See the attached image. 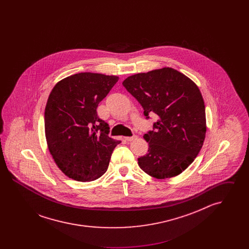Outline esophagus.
Returning <instances> with one entry per match:
<instances>
[{
    "mask_svg": "<svg viewBox=\"0 0 249 249\" xmlns=\"http://www.w3.org/2000/svg\"><path fill=\"white\" fill-rule=\"evenodd\" d=\"M136 138H137V136H136V135H132V136H130V137H126L125 139H126L127 141L130 142V141H133V140H135Z\"/></svg>",
    "mask_w": 249,
    "mask_h": 249,
    "instance_id": "esophagus-1",
    "label": "esophagus"
}]
</instances>
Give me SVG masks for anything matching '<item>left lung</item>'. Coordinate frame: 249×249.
I'll use <instances>...</instances> for the list:
<instances>
[{"mask_svg": "<svg viewBox=\"0 0 249 249\" xmlns=\"http://www.w3.org/2000/svg\"><path fill=\"white\" fill-rule=\"evenodd\" d=\"M122 84L142 106L146 119L158 116L153 130L143 135L148 153L138 158V165L158 179L180 175L199 154L205 138V107L199 88L169 67L130 75Z\"/></svg>", "mask_w": 249, "mask_h": 249, "instance_id": "obj_1", "label": "left lung"}]
</instances>
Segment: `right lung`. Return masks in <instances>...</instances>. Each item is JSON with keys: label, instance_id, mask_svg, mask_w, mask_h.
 <instances>
[{"label": "right lung", "instance_id": "obj_1", "mask_svg": "<svg viewBox=\"0 0 249 249\" xmlns=\"http://www.w3.org/2000/svg\"><path fill=\"white\" fill-rule=\"evenodd\" d=\"M118 80L115 75L79 72L60 80L50 92L46 138L54 161L68 178L92 181L107 172L120 141L108 136V124L96 110Z\"/></svg>", "mask_w": 249, "mask_h": 249}]
</instances>
